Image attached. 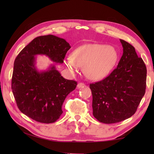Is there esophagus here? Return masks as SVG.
<instances>
[{"label":"esophagus","mask_w":154,"mask_h":154,"mask_svg":"<svg viewBox=\"0 0 154 154\" xmlns=\"http://www.w3.org/2000/svg\"><path fill=\"white\" fill-rule=\"evenodd\" d=\"M85 85L83 83H78V85H77V87L79 88H81V87H85Z\"/></svg>","instance_id":"34e87169"}]
</instances>
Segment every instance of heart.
Instances as JSON below:
<instances>
[{"instance_id": "1", "label": "heart", "mask_w": 154, "mask_h": 154, "mask_svg": "<svg viewBox=\"0 0 154 154\" xmlns=\"http://www.w3.org/2000/svg\"><path fill=\"white\" fill-rule=\"evenodd\" d=\"M119 54L111 45L89 44L77 48L73 56L65 60L71 70L77 66L84 67L85 75L90 79L100 80L106 77L117 63Z\"/></svg>"}]
</instances>
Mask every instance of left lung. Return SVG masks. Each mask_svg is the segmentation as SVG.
<instances>
[{
  "label": "left lung",
  "mask_w": 154,
  "mask_h": 154,
  "mask_svg": "<svg viewBox=\"0 0 154 154\" xmlns=\"http://www.w3.org/2000/svg\"><path fill=\"white\" fill-rule=\"evenodd\" d=\"M123 54L109 76L90 84L93 114L100 122L113 124L131 117L146 92L147 69L135 48L120 40Z\"/></svg>",
  "instance_id": "1"
}]
</instances>
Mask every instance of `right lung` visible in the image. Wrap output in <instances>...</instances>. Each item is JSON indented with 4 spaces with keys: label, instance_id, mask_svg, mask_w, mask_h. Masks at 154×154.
<instances>
[{
    "label": "right lung",
    "instance_id": "add662e5",
    "mask_svg": "<svg viewBox=\"0 0 154 154\" xmlns=\"http://www.w3.org/2000/svg\"><path fill=\"white\" fill-rule=\"evenodd\" d=\"M70 45L54 35L34 38L20 52L14 63L12 90L19 110L37 122H55L63 113L65 98L75 89L77 83L65 79L54 65L46 71L35 66L36 55H45L55 63H63Z\"/></svg>",
    "mask_w": 154,
    "mask_h": 154
}]
</instances>
